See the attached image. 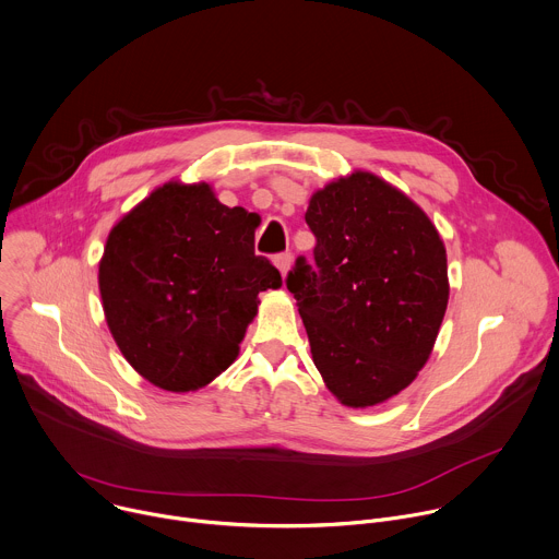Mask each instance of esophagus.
<instances>
[{
    "label": "esophagus",
    "mask_w": 559,
    "mask_h": 559,
    "mask_svg": "<svg viewBox=\"0 0 559 559\" xmlns=\"http://www.w3.org/2000/svg\"><path fill=\"white\" fill-rule=\"evenodd\" d=\"M292 259H294V257H292V252H281V254H276V257H274V265L281 270V274H283V276H285V274H287V270L292 267Z\"/></svg>",
    "instance_id": "obj_1"
}]
</instances>
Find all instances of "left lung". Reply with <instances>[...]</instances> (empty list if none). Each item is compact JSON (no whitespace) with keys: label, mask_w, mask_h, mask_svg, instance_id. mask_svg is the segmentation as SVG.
Segmentation results:
<instances>
[{"label":"left lung","mask_w":559,"mask_h":559,"mask_svg":"<svg viewBox=\"0 0 559 559\" xmlns=\"http://www.w3.org/2000/svg\"><path fill=\"white\" fill-rule=\"evenodd\" d=\"M305 219L316 235L287 274L313 364L348 407L405 390L427 364L449 305L444 243L399 189L355 171L318 191Z\"/></svg>","instance_id":"1"}]
</instances>
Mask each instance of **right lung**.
I'll list each match as a JSON object with an SVG mask.
<instances>
[{
  "mask_svg": "<svg viewBox=\"0 0 559 559\" xmlns=\"http://www.w3.org/2000/svg\"><path fill=\"white\" fill-rule=\"evenodd\" d=\"M259 217L222 204L206 182H167L108 235L99 294L108 329L150 383L189 392L237 357L257 296L281 287L254 254Z\"/></svg>",
  "mask_w": 559,
  "mask_h": 559,
  "instance_id": "obj_1",
  "label": "right lung"
}]
</instances>
